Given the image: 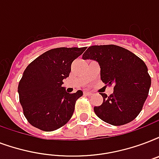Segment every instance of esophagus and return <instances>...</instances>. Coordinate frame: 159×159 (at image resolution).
Segmentation results:
<instances>
[{
	"label": "esophagus",
	"instance_id": "obj_1",
	"mask_svg": "<svg viewBox=\"0 0 159 159\" xmlns=\"http://www.w3.org/2000/svg\"><path fill=\"white\" fill-rule=\"evenodd\" d=\"M85 96H91L93 95V93H91V92H84V93H83Z\"/></svg>",
	"mask_w": 159,
	"mask_h": 159
}]
</instances>
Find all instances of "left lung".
<instances>
[{
  "mask_svg": "<svg viewBox=\"0 0 159 159\" xmlns=\"http://www.w3.org/2000/svg\"><path fill=\"white\" fill-rule=\"evenodd\" d=\"M82 59L98 61L101 79L105 84H114L113 93L103 98L102 105L94 107L98 117L111 125L132 122L141 112L148 95L151 77L142 59L123 47L115 45L92 46Z\"/></svg>",
  "mask_w": 159,
  "mask_h": 159,
  "instance_id": "8db88e82",
  "label": "left lung"
}]
</instances>
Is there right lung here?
I'll return each instance as SVG.
<instances>
[{
	"mask_svg": "<svg viewBox=\"0 0 159 159\" xmlns=\"http://www.w3.org/2000/svg\"><path fill=\"white\" fill-rule=\"evenodd\" d=\"M86 47H59L44 52L29 64L18 85L23 112L29 123L46 132L57 130L71 119L82 91L66 93L63 80Z\"/></svg>",
	"mask_w": 159,
	"mask_h": 159,
	"instance_id": "right-lung-1",
	"label": "right lung"
}]
</instances>
